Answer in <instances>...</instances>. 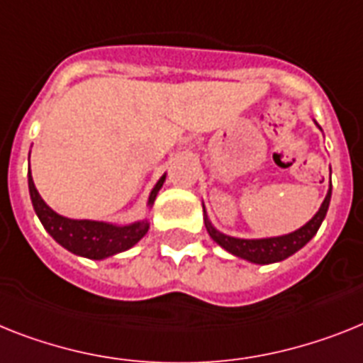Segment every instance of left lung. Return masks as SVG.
<instances>
[{
	"label": "left lung",
	"mask_w": 363,
	"mask_h": 363,
	"mask_svg": "<svg viewBox=\"0 0 363 363\" xmlns=\"http://www.w3.org/2000/svg\"><path fill=\"white\" fill-rule=\"evenodd\" d=\"M317 124V122H315ZM321 130V128H319ZM330 196H332V184L328 187L325 200H323L321 208L313 217L308 220L304 226L298 230L286 235H278V238H263V239H241V238H232L226 233L218 232L213 224L209 223L206 208H203V223H206V230H208L209 238L217 242L218 247H223L226 252L233 254V256L242 257L250 263H257V265H269V263L282 262L286 257L293 256L298 252L308 241L317 233L321 223L325 220L328 206H330Z\"/></svg>",
	"instance_id": "1"
}]
</instances>
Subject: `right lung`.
I'll return each instance as SVG.
<instances>
[{"instance_id": "right-lung-1", "label": "right lung", "mask_w": 363, "mask_h": 363, "mask_svg": "<svg viewBox=\"0 0 363 363\" xmlns=\"http://www.w3.org/2000/svg\"><path fill=\"white\" fill-rule=\"evenodd\" d=\"M164 178H167V174L161 176L160 182L152 189L148 196V208L154 206V200L160 193V189L163 187ZM27 184H29L33 208H35L37 217L40 218L42 226L61 247H65L76 256L89 257V259H106V257L124 252L133 245H137L150 228L148 218L125 224V226H118V224L104 223V220L62 217L42 200L37 187H35V182H33L31 169L27 174Z\"/></svg>"}]
</instances>
